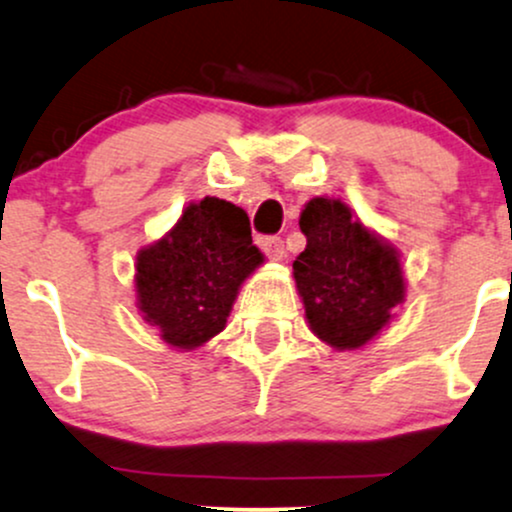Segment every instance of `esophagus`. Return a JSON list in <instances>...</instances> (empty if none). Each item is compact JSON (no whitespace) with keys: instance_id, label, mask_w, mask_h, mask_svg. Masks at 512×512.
<instances>
[{"instance_id":"obj_1","label":"esophagus","mask_w":512,"mask_h":512,"mask_svg":"<svg viewBox=\"0 0 512 512\" xmlns=\"http://www.w3.org/2000/svg\"><path fill=\"white\" fill-rule=\"evenodd\" d=\"M262 250L269 260H281V257H284V240L279 236L262 238Z\"/></svg>"}]
</instances>
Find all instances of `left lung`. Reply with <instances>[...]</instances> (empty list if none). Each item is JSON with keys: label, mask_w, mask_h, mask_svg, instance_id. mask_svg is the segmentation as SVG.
Masks as SVG:
<instances>
[{"label": "left lung", "mask_w": 512, "mask_h": 512, "mask_svg": "<svg viewBox=\"0 0 512 512\" xmlns=\"http://www.w3.org/2000/svg\"><path fill=\"white\" fill-rule=\"evenodd\" d=\"M298 223L308 245L293 262V279L310 330L334 349H361L404 301L397 250L339 199H310Z\"/></svg>", "instance_id": "1"}]
</instances>
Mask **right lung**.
Here are the masks:
<instances>
[{
  "mask_svg": "<svg viewBox=\"0 0 512 512\" xmlns=\"http://www.w3.org/2000/svg\"><path fill=\"white\" fill-rule=\"evenodd\" d=\"M262 260L248 214L226 199L204 197L137 255V305L163 342L197 349L226 327L240 284Z\"/></svg>",
  "mask_w": 512,
  "mask_h": 512,
  "instance_id": "add662e5",
  "label": "right lung"
}]
</instances>
